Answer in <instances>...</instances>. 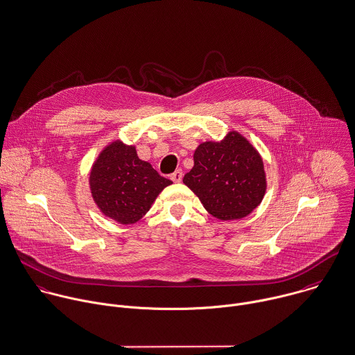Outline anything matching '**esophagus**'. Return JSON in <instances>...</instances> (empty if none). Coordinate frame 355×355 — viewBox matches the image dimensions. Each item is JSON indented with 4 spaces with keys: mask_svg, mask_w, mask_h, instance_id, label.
Here are the masks:
<instances>
[{
    "mask_svg": "<svg viewBox=\"0 0 355 355\" xmlns=\"http://www.w3.org/2000/svg\"><path fill=\"white\" fill-rule=\"evenodd\" d=\"M182 178H183V172H182V169H178V171H175V172L171 175V179H172L175 183L182 182Z\"/></svg>",
    "mask_w": 355,
    "mask_h": 355,
    "instance_id": "1",
    "label": "esophagus"
}]
</instances>
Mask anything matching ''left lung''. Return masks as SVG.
Wrapping results in <instances>:
<instances>
[{"instance_id": "1", "label": "left lung", "mask_w": 355, "mask_h": 355, "mask_svg": "<svg viewBox=\"0 0 355 355\" xmlns=\"http://www.w3.org/2000/svg\"><path fill=\"white\" fill-rule=\"evenodd\" d=\"M183 183L204 208L220 220H238L256 209L267 190L263 158L239 132L220 141H204L194 151V166Z\"/></svg>"}]
</instances>
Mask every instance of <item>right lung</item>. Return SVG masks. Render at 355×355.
Returning a JSON list of instances; mask_svg holds the SVG:
<instances>
[{"mask_svg":"<svg viewBox=\"0 0 355 355\" xmlns=\"http://www.w3.org/2000/svg\"><path fill=\"white\" fill-rule=\"evenodd\" d=\"M172 182L137 157L136 147L121 140L109 143L89 173L91 196L99 211L121 225L139 222L158 194Z\"/></svg>","mask_w":355,"mask_h":355,"instance_id":"obj_1","label":"right lung"}]
</instances>
